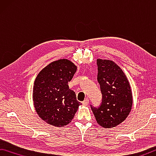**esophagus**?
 Listing matches in <instances>:
<instances>
[{
	"label": "esophagus",
	"instance_id": "1",
	"mask_svg": "<svg viewBox=\"0 0 156 156\" xmlns=\"http://www.w3.org/2000/svg\"><path fill=\"white\" fill-rule=\"evenodd\" d=\"M88 103H89V100H88V99H85V100H84L82 102V104H83V105H88Z\"/></svg>",
	"mask_w": 156,
	"mask_h": 156
}]
</instances>
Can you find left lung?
<instances>
[{
    "label": "left lung",
    "instance_id": "8db88e82",
    "mask_svg": "<svg viewBox=\"0 0 156 156\" xmlns=\"http://www.w3.org/2000/svg\"><path fill=\"white\" fill-rule=\"evenodd\" d=\"M97 64L102 102L99 107H90L98 124L103 128L114 127L126 119L132 110V90L126 75L116 63L98 59Z\"/></svg>",
    "mask_w": 156,
    "mask_h": 156
}]
</instances>
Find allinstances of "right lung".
<instances>
[{
    "label": "right lung",
    "instance_id": "add662e5",
    "mask_svg": "<svg viewBox=\"0 0 156 156\" xmlns=\"http://www.w3.org/2000/svg\"><path fill=\"white\" fill-rule=\"evenodd\" d=\"M76 66L66 59L51 62L35 78L33 101L41 119L55 127H64L72 121L80 102L75 92L69 89Z\"/></svg>",
    "mask_w": 156,
    "mask_h": 156
}]
</instances>
